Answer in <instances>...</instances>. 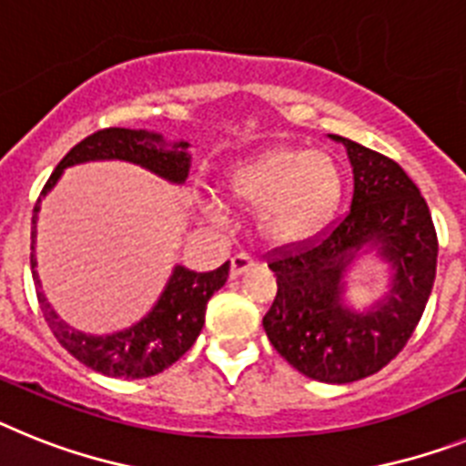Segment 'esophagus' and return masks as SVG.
Here are the masks:
<instances>
[{
    "label": "esophagus",
    "instance_id": "esophagus-1",
    "mask_svg": "<svg viewBox=\"0 0 466 466\" xmlns=\"http://www.w3.org/2000/svg\"><path fill=\"white\" fill-rule=\"evenodd\" d=\"M253 267H256V260H253V258L246 256V253H238V256H234L232 262H229V277H241V274L253 269Z\"/></svg>",
    "mask_w": 466,
    "mask_h": 466
}]
</instances>
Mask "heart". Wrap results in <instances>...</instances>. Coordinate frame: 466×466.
<instances>
[{
  "mask_svg": "<svg viewBox=\"0 0 466 466\" xmlns=\"http://www.w3.org/2000/svg\"><path fill=\"white\" fill-rule=\"evenodd\" d=\"M222 192L241 208H258V232L265 241L293 246L333 218L342 197V171L323 149L277 145L229 166Z\"/></svg>",
  "mask_w": 466,
  "mask_h": 466,
  "instance_id": "1",
  "label": "heart"
}]
</instances>
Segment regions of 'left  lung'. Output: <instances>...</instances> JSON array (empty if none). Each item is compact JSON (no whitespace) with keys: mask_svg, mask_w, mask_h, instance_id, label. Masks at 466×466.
I'll return each instance as SVG.
<instances>
[{"mask_svg":"<svg viewBox=\"0 0 466 466\" xmlns=\"http://www.w3.org/2000/svg\"><path fill=\"white\" fill-rule=\"evenodd\" d=\"M354 173L350 213L314 246L269 262L277 298L262 319L274 350L302 375L347 384L378 373L406 347L436 279L439 241L427 201L401 166L339 136ZM363 255L390 269L388 290L363 310L346 277Z\"/></svg>","mask_w":466,"mask_h":466,"instance_id":"1","label":"left lung"}]
</instances>
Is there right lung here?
I'll return each instance as SVG.
<instances>
[{"label":"right lung","mask_w":466,"mask_h":466,"mask_svg":"<svg viewBox=\"0 0 466 466\" xmlns=\"http://www.w3.org/2000/svg\"><path fill=\"white\" fill-rule=\"evenodd\" d=\"M187 140H166L161 133L145 131V128H105L84 137L82 143L63 157L56 171L51 173L48 183L44 185L42 197H46L60 180L65 168L88 161H127L136 164L145 171L164 177L166 183L183 185L189 176ZM42 197L35 206L32 216V279L37 286V298L42 305L44 319L48 329L54 330L56 339L65 350L82 361L91 370H98L110 378L143 380L157 375L180 359L189 347L197 342L204 329L206 305L210 295L220 290L229 277V262L220 265L213 272H192L187 267L176 265L171 277L166 281L164 290L157 298L155 307L140 321L131 323L128 329L115 333L93 335L75 329L58 317L42 290L37 272V216Z\"/></svg>","instance_id":"1"}]
</instances>
